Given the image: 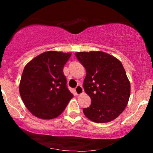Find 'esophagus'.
I'll return each mask as SVG.
<instances>
[{
    "instance_id": "1",
    "label": "esophagus",
    "mask_w": 153,
    "mask_h": 153,
    "mask_svg": "<svg viewBox=\"0 0 153 153\" xmlns=\"http://www.w3.org/2000/svg\"><path fill=\"white\" fill-rule=\"evenodd\" d=\"M75 92L77 95H80L83 93V88L81 85H77V87L75 88Z\"/></svg>"
}]
</instances>
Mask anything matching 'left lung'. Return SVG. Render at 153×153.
Returning a JSON list of instances; mask_svg holds the SVG:
<instances>
[{
    "instance_id": "obj_1",
    "label": "left lung",
    "mask_w": 153,
    "mask_h": 153,
    "mask_svg": "<svg viewBox=\"0 0 153 153\" xmlns=\"http://www.w3.org/2000/svg\"><path fill=\"white\" fill-rule=\"evenodd\" d=\"M75 56L86 71L83 88L91 106L82 109L88 119L106 123L118 117L127 106L130 82L122 62L103 52H79Z\"/></svg>"
}]
</instances>
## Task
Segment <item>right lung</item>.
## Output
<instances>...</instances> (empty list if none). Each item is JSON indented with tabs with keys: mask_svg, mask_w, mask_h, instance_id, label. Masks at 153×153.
<instances>
[{
	"mask_svg": "<svg viewBox=\"0 0 153 153\" xmlns=\"http://www.w3.org/2000/svg\"><path fill=\"white\" fill-rule=\"evenodd\" d=\"M71 53L49 51L26 64L19 92L28 110L35 117L52 119L62 113L73 95L67 88L63 68Z\"/></svg>",
	"mask_w": 153,
	"mask_h": 153,
	"instance_id": "1",
	"label": "right lung"
}]
</instances>
